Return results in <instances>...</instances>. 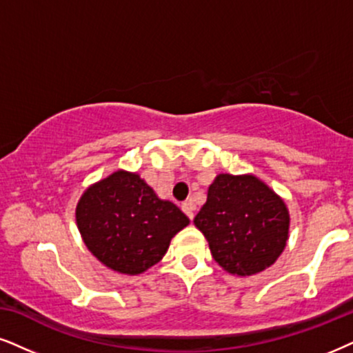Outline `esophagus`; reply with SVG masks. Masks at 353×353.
<instances>
[{"label":"esophagus","instance_id":"esophagus-1","mask_svg":"<svg viewBox=\"0 0 353 353\" xmlns=\"http://www.w3.org/2000/svg\"><path fill=\"white\" fill-rule=\"evenodd\" d=\"M182 212H184L185 215L189 216L190 221L194 220V207H192L190 202H184V203H182Z\"/></svg>","mask_w":353,"mask_h":353}]
</instances>
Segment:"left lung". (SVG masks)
I'll return each mask as SVG.
<instances>
[{"instance_id": "left-lung-1", "label": "left lung", "mask_w": 353, "mask_h": 353, "mask_svg": "<svg viewBox=\"0 0 353 353\" xmlns=\"http://www.w3.org/2000/svg\"><path fill=\"white\" fill-rule=\"evenodd\" d=\"M194 223L218 264L244 276L267 269L282 254L290 216L283 200L257 177L220 174Z\"/></svg>"}]
</instances>
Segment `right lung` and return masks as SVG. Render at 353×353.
Instances as JSON below:
<instances>
[{
	"label": "right lung",
	"mask_w": 353,
	"mask_h": 353,
	"mask_svg": "<svg viewBox=\"0 0 353 353\" xmlns=\"http://www.w3.org/2000/svg\"><path fill=\"white\" fill-rule=\"evenodd\" d=\"M77 223L84 244L102 264L137 275L161 261L189 218L159 199L138 174L117 171L84 192Z\"/></svg>",
	"instance_id": "add662e5"
}]
</instances>
